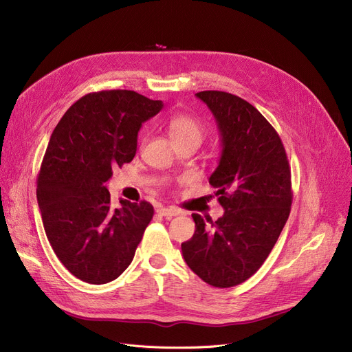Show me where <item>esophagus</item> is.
Listing matches in <instances>:
<instances>
[{"label":"esophagus","mask_w":352,"mask_h":352,"mask_svg":"<svg viewBox=\"0 0 352 352\" xmlns=\"http://www.w3.org/2000/svg\"><path fill=\"white\" fill-rule=\"evenodd\" d=\"M157 213L160 216H166V217H172V216H177L179 210L176 208H159Z\"/></svg>","instance_id":"esophagus-1"}]
</instances>
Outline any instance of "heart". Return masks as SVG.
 Wrapping results in <instances>:
<instances>
[{
	"label": "heart",
	"mask_w": 352,
	"mask_h": 352,
	"mask_svg": "<svg viewBox=\"0 0 352 352\" xmlns=\"http://www.w3.org/2000/svg\"><path fill=\"white\" fill-rule=\"evenodd\" d=\"M167 130L173 143L196 142L200 144L204 139V127L189 114H175L167 123Z\"/></svg>",
	"instance_id": "1"
}]
</instances>
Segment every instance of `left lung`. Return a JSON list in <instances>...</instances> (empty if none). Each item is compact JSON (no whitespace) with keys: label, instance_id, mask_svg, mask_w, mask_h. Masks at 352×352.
<instances>
[{"label":"left lung","instance_id":"obj_1","mask_svg":"<svg viewBox=\"0 0 352 352\" xmlns=\"http://www.w3.org/2000/svg\"><path fill=\"white\" fill-rule=\"evenodd\" d=\"M222 155L209 183L225 213L217 221L193 213L195 233L182 243L188 266L216 288L239 285L271 254L291 212V167L280 138L246 100L208 90Z\"/></svg>","mask_w":352,"mask_h":352}]
</instances>
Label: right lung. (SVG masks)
<instances>
[{"instance_id": "obj_1", "label": "right lung", "mask_w": 352, "mask_h": 352, "mask_svg": "<svg viewBox=\"0 0 352 352\" xmlns=\"http://www.w3.org/2000/svg\"><path fill=\"white\" fill-rule=\"evenodd\" d=\"M163 109L131 90L86 94L56 126L37 179L47 239L76 278L102 285L119 278L153 217V206L120 199L113 208L106 183L133 160L142 123Z\"/></svg>"}]
</instances>
